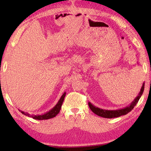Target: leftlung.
<instances>
[{
  "label": "left lung",
  "mask_w": 151,
  "mask_h": 151,
  "mask_svg": "<svg viewBox=\"0 0 151 151\" xmlns=\"http://www.w3.org/2000/svg\"><path fill=\"white\" fill-rule=\"evenodd\" d=\"M144 88H145V83H143L139 95L134 99V100L132 102L131 104H130V105L125 107L124 109L114 110V111L104 110L100 108H98V107L94 106L90 103V102L88 103L89 108H90L91 111H93L94 114H96V115L101 117H104V118H106V119L116 118V117L121 116L122 115H125V114L129 113V112H131L132 110L134 109V107L136 106V104H137L138 102H139L140 98L142 96L143 91H144Z\"/></svg>",
  "instance_id": "8db88e82"
}]
</instances>
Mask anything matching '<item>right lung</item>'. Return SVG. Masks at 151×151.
I'll return each mask as SVG.
<instances>
[{"label": "right lung", "mask_w": 151, "mask_h": 151, "mask_svg": "<svg viewBox=\"0 0 151 151\" xmlns=\"http://www.w3.org/2000/svg\"><path fill=\"white\" fill-rule=\"evenodd\" d=\"M66 95V93H64V94L62 95V96L60 97V100L58 101L57 104L53 107V108L50 110L49 111L46 112L45 114H41V115H30L29 113L27 112H24L23 111H20L22 114H24V115L28 116L29 117H32V119H36V120H47V119H52L53 117H55L57 116V114H58V112H60L61 106H62L63 103L64 101V99H65V97Z\"/></svg>", "instance_id": "right-lung-1"}]
</instances>
